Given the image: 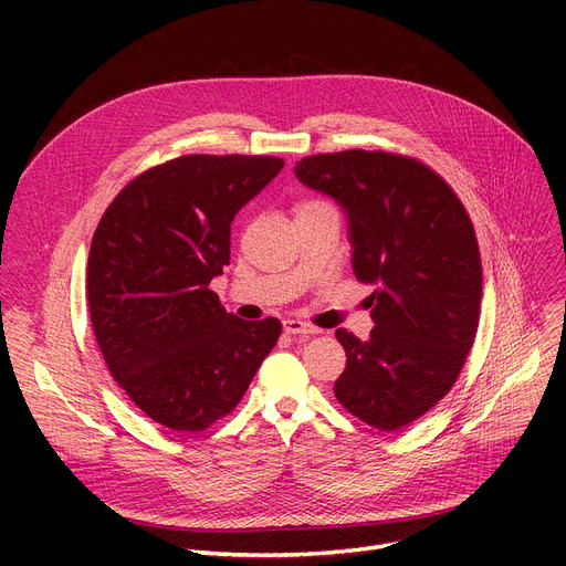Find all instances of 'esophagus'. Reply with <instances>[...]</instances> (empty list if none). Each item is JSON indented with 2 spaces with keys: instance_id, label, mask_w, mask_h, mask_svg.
Returning a JSON list of instances; mask_svg holds the SVG:
<instances>
[{
  "instance_id": "1",
  "label": "esophagus",
  "mask_w": 566,
  "mask_h": 566,
  "mask_svg": "<svg viewBox=\"0 0 566 566\" xmlns=\"http://www.w3.org/2000/svg\"><path fill=\"white\" fill-rule=\"evenodd\" d=\"M282 325H284V333L286 335H303V337H307V335H316L318 333L316 328H312V325H307V323H303L298 318H286Z\"/></svg>"
}]
</instances>
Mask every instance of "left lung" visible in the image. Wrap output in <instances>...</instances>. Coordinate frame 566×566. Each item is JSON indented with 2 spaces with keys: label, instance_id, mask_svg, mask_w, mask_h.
<instances>
[{
  "label": "left lung",
  "instance_id": "obj_1",
  "mask_svg": "<svg viewBox=\"0 0 566 566\" xmlns=\"http://www.w3.org/2000/svg\"><path fill=\"white\" fill-rule=\"evenodd\" d=\"M295 176L346 213L353 273L374 284L369 339L339 328L346 369L335 397L395 431L452 390L480 323L482 259L457 192L424 163L350 148L307 156Z\"/></svg>",
  "mask_w": 566,
  "mask_h": 566
}]
</instances>
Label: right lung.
Masks as SVG:
<instances>
[{"label":"right lung","instance_id":"add662e5","mask_svg":"<svg viewBox=\"0 0 566 566\" xmlns=\"http://www.w3.org/2000/svg\"><path fill=\"white\" fill-rule=\"evenodd\" d=\"M284 167L273 156H181L146 169L103 213L86 263L98 348L122 390L171 431L229 415L280 339L273 316L243 321L208 289L231 220Z\"/></svg>","mask_w":566,"mask_h":566}]
</instances>
